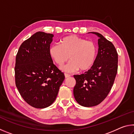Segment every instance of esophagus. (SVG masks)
<instances>
[{
	"label": "esophagus",
	"instance_id": "1",
	"mask_svg": "<svg viewBox=\"0 0 134 134\" xmlns=\"http://www.w3.org/2000/svg\"><path fill=\"white\" fill-rule=\"evenodd\" d=\"M64 76H65V78H68V77H70V74H67V73H65V74H64Z\"/></svg>",
	"mask_w": 134,
	"mask_h": 134
}]
</instances>
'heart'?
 Listing matches in <instances>:
<instances>
[{
	"label": "heart",
	"mask_w": 134,
	"mask_h": 134,
	"mask_svg": "<svg viewBox=\"0 0 134 134\" xmlns=\"http://www.w3.org/2000/svg\"><path fill=\"white\" fill-rule=\"evenodd\" d=\"M49 55L55 64L62 66L68 60H71L62 69L67 72L80 69L86 71L93 65L97 54L95 43L76 35H69L62 38L60 45L53 44L49 47Z\"/></svg>",
	"instance_id": "b5f03b06"
}]
</instances>
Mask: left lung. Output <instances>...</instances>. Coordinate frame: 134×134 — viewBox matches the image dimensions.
I'll return each instance as SVG.
<instances>
[{"mask_svg": "<svg viewBox=\"0 0 134 134\" xmlns=\"http://www.w3.org/2000/svg\"><path fill=\"white\" fill-rule=\"evenodd\" d=\"M90 33V32H89ZM98 53L91 69L80 75H74L76 84L74 96L79 105L92 107L100 103L110 91L118 71V56L112 42L98 32Z\"/></svg>", "mask_w": 134, "mask_h": 134, "instance_id": "obj_1", "label": "left lung"}]
</instances>
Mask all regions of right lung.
<instances>
[{
    "mask_svg": "<svg viewBox=\"0 0 134 134\" xmlns=\"http://www.w3.org/2000/svg\"><path fill=\"white\" fill-rule=\"evenodd\" d=\"M53 37L37 32L23 42L16 56V86L24 100L35 108L50 106L65 79L48 54Z\"/></svg>",
    "mask_w": 134,
    "mask_h": 134,
    "instance_id": "1",
    "label": "right lung"
}]
</instances>
